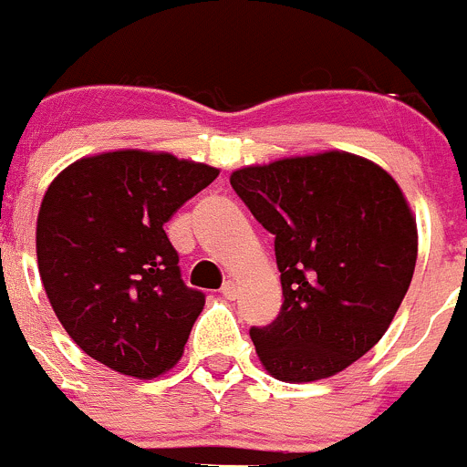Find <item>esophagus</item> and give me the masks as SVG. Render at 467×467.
<instances>
[{"instance_id":"34e87169","label":"esophagus","mask_w":467,"mask_h":467,"mask_svg":"<svg viewBox=\"0 0 467 467\" xmlns=\"http://www.w3.org/2000/svg\"><path fill=\"white\" fill-rule=\"evenodd\" d=\"M237 282H234V280H225L223 282V285H221V294H223L225 296V298H230V300H233V298H237Z\"/></svg>"}]
</instances>
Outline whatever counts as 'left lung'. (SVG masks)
I'll use <instances>...</instances> for the list:
<instances>
[{
	"mask_svg": "<svg viewBox=\"0 0 467 467\" xmlns=\"http://www.w3.org/2000/svg\"><path fill=\"white\" fill-rule=\"evenodd\" d=\"M230 185L275 237L285 303L251 327L264 368L282 381L341 373L384 337L411 285L418 233L402 190L341 150L239 169Z\"/></svg>",
	"mask_w": 467,
	"mask_h": 467,
	"instance_id": "8db88e82",
	"label": "left lung"
}]
</instances>
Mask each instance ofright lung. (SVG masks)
<instances>
[{
  "instance_id": "1",
  "label": "right lung",
  "mask_w": 467,
  "mask_h": 467,
  "mask_svg": "<svg viewBox=\"0 0 467 467\" xmlns=\"http://www.w3.org/2000/svg\"><path fill=\"white\" fill-rule=\"evenodd\" d=\"M219 169L112 150L69 164L42 199L37 268L65 332L117 373L150 379L182 355L205 294L182 282L164 223Z\"/></svg>"
}]
</instances>
